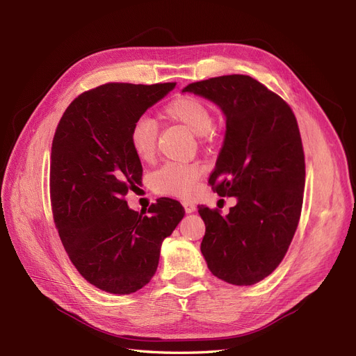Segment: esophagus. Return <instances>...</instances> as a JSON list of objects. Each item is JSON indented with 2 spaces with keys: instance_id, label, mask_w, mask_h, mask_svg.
<instances>
[{
  "instance_id": "esophagus-1",
  "label": "esophagus",
  "mask_w": 356,
  "mask_h": 356,
  "mask_svg": "<svg viewBox=\"0 0 356 356\" xmlns=\"http://www.w3.org/2000/svg\"><path fill=\"white\" fill-rule=\"evenodd\" d=\"M182 207H184V209H186V212H187V213H191V212H195V211H196V204L193 203V202H188V200L182 202Z\"/></svg>"
}]
</instances>
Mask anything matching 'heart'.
Here are the masks:
<instances>
[{
	"mask_svg": "<svg viewBox=\"0 0 356 356\" xmlns=\"http://www.w3.org/2000/svg\"><path fill=\"white\" fill-rule=\"evenodd\" d=\"M165 115L197 136H208L213 126L209 106L193 96H182L168 104ZM129 143L139 160H152L157 147V124L153 118L139 117L129 134ZM202 174L203 166L199 161H168L152 175V184L161 195L188 197L195 193L196 181Z\"/></svg>",
	"mask_w": 356,
	"mask_h": 356,
	"instance_id": "b5f03b06",
	"label": "heart"
}]
</instances>
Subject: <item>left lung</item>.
<instances>
[{"label": "left lung", "mask_w": 356, "mask_h": 356, "mask_svg": "<svg viewBox=\"0 0 356 356\" xmlns=\"http://www.w3.org/2000/svg\"><path fill=\"white\" fill-rule=\"evenodd\" d=\"M182 92L222 111L225 136L209 184L238 199L227 215L199 207L207 227L200 251L213 276L254 285L281 264L303 207L306 169L296 115L250 75L191 83Z\"/></svg>", "instance_id": "left-lung-1"}]
</instances>
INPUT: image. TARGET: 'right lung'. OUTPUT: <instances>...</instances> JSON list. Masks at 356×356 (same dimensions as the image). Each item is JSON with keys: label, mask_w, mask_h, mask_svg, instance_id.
Instances as JSON below:
<instances>
[{"label": "right lung", "mask_w": 356, "mask_h": 356, "mask_svg": "<svg viewBox=\"0 0 356 356\" xmlns=\"http://www.w3.org/2000/svg\"><path fill=\"white\" fill-rule=\"evenodd\" d=\"M177 83H108L81 93L63 113L50 156L56 229L79 273L102 291L132 294L154 276L160 248L184 217L161 197L143 215L124 196L143 179L129 143L134 123Z\"/></svg>", "instance_id": "obj_1"}]
</instances>
